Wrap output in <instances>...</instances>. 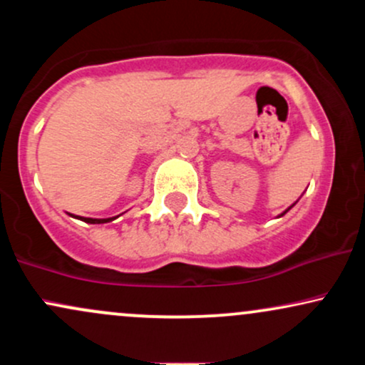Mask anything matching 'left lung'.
<instances>
[{"instance_id": "obj_1", "label": "left lung", "mask_w": 365, "mask_h": 365, "mask_svg": "<svg viewBox=\"0 0 365 365\" xmlns=\"http://www.w3.org/2000/svg\"><path fill=\"white\" fill-rule=\"evenodd\" d=\"M290 209H292V206H290V207H288V209H287V211H284V212H288V211H290ZM284 212H283V215H284ZM283 215H279V216H283Z\"/></svg>"}]
</instances>
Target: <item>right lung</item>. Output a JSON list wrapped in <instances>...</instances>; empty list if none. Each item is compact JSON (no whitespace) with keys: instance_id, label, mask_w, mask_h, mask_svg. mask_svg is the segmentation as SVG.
Segmentation results:
<instances>
[{"instance_id":"obj_1","label":"right lung","mask_w":365,"mask_h":365,"mask_svg":"<svg viewBox=\"0 0 365 365\" xmlns=\"http://www.w3.org/2000/svg\"><path fill=\"white\" fill-rule=\"evenodd\" d=\"M73 216V215H70ZM82 221H86V223H91V225H101V223H110V221L115 220V217H104V220H96V217H81Z\"/></svg>"}]
</instances>
